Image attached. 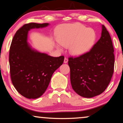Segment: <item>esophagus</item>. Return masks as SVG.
Instances as JSON below:
<instances>
[{
    "instance_id": "obj_1",
    "label": "esophagus",
    "mask_w": 123,
    "mask_h": 123,
    "mask_svg": "<svg viewBox=\"0 0 123 123\" xmlns=\"http://www.w3.org/2000/svg\"><path fill=\"white\" fill-rule=\"evenodd\" d=\"M68 62V58L65 57V58H64V63H67Z\"/></svg>"
}]
</instances>
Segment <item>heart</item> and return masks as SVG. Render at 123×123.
Returning a JSON list of instances; mask_svg holds the SVG:
<instances>
[{
	"label": "heart",
	"mask_w": 123,
	"mask_h": 123,
	"mask_svg": "<svg viewBox=\"0 0 123 123\" xmlns=\"http://www.w3.org/2000/svg\"><path fill=\"white\" fill-rule=\"evenodd\" d=\"M56 39L61 46L68 47L74 55H80L90 49L96 39V32L80 23L65 25L59 28Z\"/></svg>",
	"instance_id": "b5f03b06"
}]
</instances>
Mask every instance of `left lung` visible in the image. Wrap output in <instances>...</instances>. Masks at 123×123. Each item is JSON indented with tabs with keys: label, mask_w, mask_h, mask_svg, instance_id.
Instances as JSON below:
<instances>
[{
	"label": "left lung",
	"mask_w": 123,
	"mask_h": 123,
	"mask_svg": "<svg viewBox=\"0 0 123 123\" xmlns=\"http://www.w3.org/2000/svg\"><path fill=\"white\" fill-rule=\"evenodd\" d=\"M73 89L82 97L91 98L105 91L114 73L112 39L102 25L101 37L90 51L68 58Z\"/></svg>",
	"instance_id": "obj_1"
}]
</instances>
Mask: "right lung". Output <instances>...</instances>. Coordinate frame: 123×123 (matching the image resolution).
<instances>
[{"instance_id":"add662e5","label":"right lung","mask_w":123,"mask_h":123,"mask_svg":"<svg viewBox=\"0 0 123 123\" xmlns=\"http://www.w3.org/2000/svg\"><path fill=\"white\" fill-rule=\"evenodd\" d=\"M48 23L25 24L15 34L9 50L11 80L18 92L29 99L41 97L46 91L53 73L64 62L63 55L53 57L31 49L27 42L28 32Z\"/></svg>"}]
</instances>
